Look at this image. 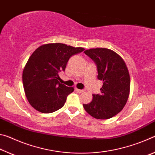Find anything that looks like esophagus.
<instances>
[{"mask_svg": "<svg viewBox=\"0 0 155 155\" xmlns=\"http://www.w3.org/2000/svg\"><path fill=\"white\" fill-rule=\"evenodd\" d=\"M75 91H77L78 93H79V94H81V93H83V91H84V90H78V89H77V88H76L75 89Z\"/></svg>", "mask_w": 155, "mask_h": 155, "instance_id": "1", "label": "esophagus"}]
</instances>
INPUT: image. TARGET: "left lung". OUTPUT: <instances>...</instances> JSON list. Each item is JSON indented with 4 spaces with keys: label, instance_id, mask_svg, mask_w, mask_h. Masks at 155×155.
I'll list each match as a JSON object with an SVG mask.
<instances>
[{
    "label": "left lung",
    "instance_id": "left-lung-1",
    "mask_svg": "<svg viewBox=\"0 0 155 155\" xmlns=\"http://www.w3.org/2000/svg\"><path fill=\"white\" fill-rule=\"evenodd\" d=\"M85 54L96 65L98 79L103 81L101 93L93 94L91 103L83 104L94 118L109 119L124 108L130 91V76L125 62L116 52L107 48H91Z\"/></svg>",
    "mask_w": 155,
    "mask_h": 155
}]
</instances>
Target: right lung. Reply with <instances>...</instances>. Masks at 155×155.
Masks as SVG:
<instances>
[{"instance_id":"1","label":"right lung","mask_w":155,"mask_h":155,"mask_svg":"<svg viewBox=\"0 0 155 155\" xmlns=\"http://www.w3.org/2000/svg\"><path fill=\"white\" fill-rule=\"evenodd\" d=\"M64 44H44L37 48L26 64L22 83L28 103L37 111L50 114L64 107L74 88L59 82L70 57L84 51Z\"/></svg>"}]
</instances>
